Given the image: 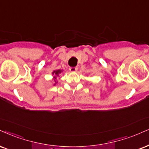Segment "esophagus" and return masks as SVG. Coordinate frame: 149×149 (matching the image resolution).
Masks as SVG:
<instances>
[{
	"label": "esophagus",
	"mask_w": 149,
	"mask_h": 149,
	"mask_svg": "<svg viewBox=\"0 0 149 149\" xmlns=\"http://www.w3.org/2000/svg\"><path fill=\"white\" fill-rule=\"evenodd\" d=\"M77 70H78L77 67H71L69 68V70L72 72H74L77 71Z\"/></svg>",
	"instance_id": "esophagus-1"
}]
</instances>
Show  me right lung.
<instances>
[{
	"label": "right lung",
	"mask_w": 149,
	"mask_h": 149,
	"mask_svg": "<svg viewBox=\"0 0 149 149\" xmlns=\"http://www.w3.org/2000/svg\"><path fill=\"white\" fill-rule=\"evenodd\" d=\"M61 72H62V70H56L53 71L52 74H54V80L56 79V77H58V75H59L60 73ZM56 83H57V81H55V84H54V85H56Z\"/></svg>",
	"instance_id": "add662e5"
}]
</instances>
